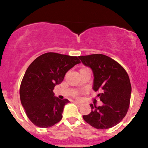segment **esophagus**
Wrapping results in <instances>:
<instances>
[{"label":"esophagus","instance_id":"1","mask_svg":"<svg viewBox=\"0 0 148 148\" xmlns=\"http://www.w3.org/2000/svg\"><path fill=\"white\" fill-rule=\"evenodd\" d=\"M74 103H76V105H79V106H80V105H81V103L79 102V101H74Z\"/></svg>","mask_w":148,"mask_h":148}]
</instances>
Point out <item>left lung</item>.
Returning a JSON list of instances; mask_svg holds the SVG:
<instances>
[{
    "instance_id": "1",
    "label": "left lung",
    "mask_w": 148,
    "mask_h": 148,
    "mask_svg": "<svg viewBox=\"0 0 148 148\" xmlns=\"http://www.w3.org/2000/svg\"><path fill=\"white\" fill-rule=\"evenodd\" d=\"M79 58L92 71V88L95 92H101L97 97L103 102L99 107L90 103V113L83 118L98 130L111 128L125 118L129 109L132 86L128 74L118 62L103 54Z\"/></svg>"
}]
</instances>
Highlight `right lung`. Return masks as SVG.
Segmentation results:
<instances>
[{"instance_id":"right-lung-1","label":"right lung","mask_w":148,"mask_h":148,"mask_svg":"<svg viewBox=\"0 0 148 148\" xmlns=\"http://www.w3.org/2000/svg\"><path fill=\"white\" fill-rule=\"evenodd\" d=\"M76 56L46 53L37 57L25 71L20 86V99L28 118L42 128L52 127L62 118L68 99L54 96L68 70L80 63Z\"/></svg>"}]
</instances>
